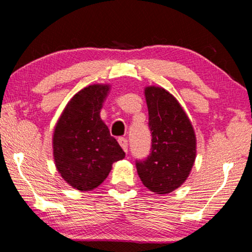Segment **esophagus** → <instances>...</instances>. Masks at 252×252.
<instances>
[{
    "label": "esophagus",
    "instance_id": "obj_1",
    "mask_svg": "<svg viewBox=\"0 0 252 252\" xmlns=\"http://www.w3.org/2000/svg\"><path fill=\"white\" fill-rule=\"evenodd\" d=\"M118 142L120 144V147L123 148V150L125 151V153H127V150H128V143H127V140L125 137H119Z\"/></svg>",
    "mask_w": 252,
    "mask_h": 252
}]
</instances>
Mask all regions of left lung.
Instances as JSON below:
<instances>
[{"label":"left lung","mask_w":252,"mask_h":252,"mask_svg":"<svg viewBox=\"0 0 252 252\" xmlns=\"http://www.w3.org/2000/svg\"><path fill=\"white\" fill-rule=\"evenodd\" d=\"M151 151L136 160L137 174L150 191L172 192L187 180L196 158V136L188 116L173 95L161 87L144 89Z\"/></svg>","instance_id":"1"}]
</instances>
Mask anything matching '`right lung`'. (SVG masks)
<instances>
[{"label": "right lung", "mask_w": 252, "mask_h": 252, "mask_svg": "<svg viewBox=\"0 0 252 252\" xmlns=\"http://www.w3.org/2000/svg\"><path fill=\"white\" fill-rule=\"evenodd\" d=\"M109 91V85H91L81 89L67 103L55 126V165L61 177L78 190L98 187L109 175L112 164L125 157L99 117Z\"/></svg>", "instance_id": "right-lung-1"}]
</instances>
